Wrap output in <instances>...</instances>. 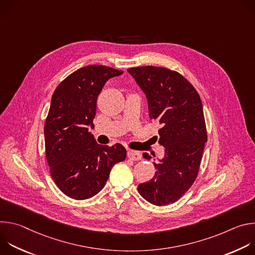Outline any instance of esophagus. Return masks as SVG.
Segmentation results:
<instances>
[{
	"label": "esophagus",
	"instance_id": "esophagus-1",
	"mask_svg": "<svg viewBox=\"0 0 255 255\" xmlns=\"http://www.w3.org/2000/svg\"><path fill=\"white\" fill-rule=\"evenodd\" d=\"M127 155L132 160H140L142 157L141 153L139 151H135V150H128Z\"/></svg>",
	"mask_w": 255,
	"mask_h": 255
}]
</instances>
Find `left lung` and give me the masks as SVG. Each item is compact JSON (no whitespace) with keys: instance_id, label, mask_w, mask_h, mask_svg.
<instances>
[{"instance_id":"8db88e82","label":"left lung","mask_w":255,"mask_h":255,"mask_svg":"<svg viewBox=\"0 0 255 255\" xmlns=\"http://www.w3.org/2000/svg\"><path fill=\"white\" fill-rule=\"evenodd\" d=\"M146 96L149 117L162 125L158 143L164 156L153 162L154 176L138 186L139 194L155 206L176 202L197 178L207 142L201 98L178 72L157 66L127 69ZM143 157L151 159L148 153Z\"/></svg>"}]
</instances>
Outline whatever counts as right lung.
Listing matches in <instances>:
<instances>
[{
	"mask_svg": "<svg viewBox=\"0 0 255 255\" xmlns=\"http://www.w3.org/2000/svg\"><path fill=\"white\" fill-rule=\"evenodd\" d=\"M122 74L105 65H88L64 79L52 95L44 126L46 159L55 185L71 199L97 195L112 167L126 158L123 145H100L90 132L98 96L109 79Z\"/></svg>",
	"mask_w": 255,
	"mask_h": 255,
	"instance_id": "obj_1",
	"label": "right lung"
}]
</instances>
